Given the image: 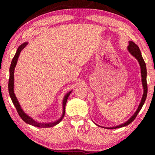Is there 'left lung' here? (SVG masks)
Returning <instances> with one entry per match:
<instances>
[{
	"instance_id": "obj_1",
	"label": "left lung",
	"mask_w": 155,
	"mask_h": 155,
	"mask_svg": "<svg viewBox=\"0 0 155 155\" xmlns=\"http://www.w3.org/2000/svg\"><path fill=\"white\" fill-rule=\"evenodd\" d=\"M129 44L127 46V49L128 52H130V54L135 57V58L139 62V64L140 65V68H141V83H142V86H143V94L142 96V98H141V102L140 104H139L138 108L137 109V111L135 112V114H133V116H131L130 118L124 123H123L122 124H120L118 126H115V127H103V128H108V129H114V128H121L123 127H126V126L130 124L133 120L135 119L136 116H137L138 113L140 112L141 109L142 108V107L144 103H145L146 97H147V92H148V86H147V81H146V77H147V71H146V65L145 62H144V60L142 57V55H141V51L140 48L137 45L133 42L132 41H129ZM101 127V126H99Z\"/></svg>"
}]
</instances>
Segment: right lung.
<instances>
[{
	"label": "right lung",
	"instance_id": "add662e5",
	"mask_svg": "<svg viewBox=\"0 0 155 155\" xmlns=\"http://www.w3.org/2000/svg\"><path fill=\"white\" fill-rule=\"evenodd\" d=\"M28 44V42H25L21 44V45L18 47L17 49V51L15 52V55L13 58L12 63H11V65H10V68H9V84H8V89H9V96L11 97V99L12 101L13 104H14V106L15 108H16L17 111L19 114L20 117L22 119L23 121H25L27 124H30L34 126V127H40V128H49V127H54V126L58 124L61 121L63 117H64L65 115V104H66V102L67 100L69 97L70 94H71L72 91H68V92L65 94L64 99H63V102H62V106H63V113L61 116L59 117L58 120H55L54 122H38L36 120H34L32 117L28 116V115L26 114V113L23 111L22 107H21L20 104L18 102V99L15 96V94H14V70H15V68L17 64V61H18V59L19 57V55L20 54L21 51L23 48H25L27 45Z\"/></svg>",
	"mask_w": 155,
	"mask_h": 155
}]
</instances>
